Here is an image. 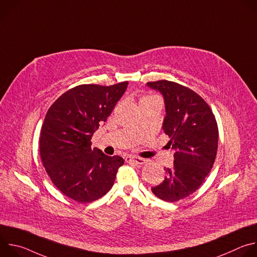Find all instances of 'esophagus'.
Instances as JSON below:
<instances>
[{"mask_svg": "<svg viewBox=\"0 0 257 257\" xmlns=\"http://www.w3.org/2000/svg\"><path fill=\"white\" fill-rule=\"evenodd\" d=\"M126 162L127 163H134V164H137V165H143L145 163H148V160L141 159V158H135V157H127Z\"/></svg>", "mask_w": 257, "mask_h": 257, "instance_id": "34e87169", "label": "esophagus"}]
</instances>
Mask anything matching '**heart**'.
Returning <instances> with one entry per match:
<instances>
[{
  "instance_id": "heart-1",
  "label": "heart",
  "mask_w": 257,
  "mask_h": 257,
  "mask_svg": "<svg viewBox=\"0 0 257 257\" xmlns=\"http://www.w3.org/2000/svg\"><path fill=\"white\" fill-rule=\"evenodd\" d=\"M159 99L157 96L155 95H146V96H143L141 99H140V104L143 103V102H146V101H151V100H157Z\"/></svg>"
}]
</instances>
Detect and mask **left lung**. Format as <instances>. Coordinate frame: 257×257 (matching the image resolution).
Returning a JSON list of instances; mask_svg holds the SVG:
<instances>
[{"label":"left lung","instance_id":"8db88e82","mask_svg":"<svg viewBox=\"0 0 257 257\" xmlns=\"http://www.w3.org/2000/svg\"><path fill=\"white\" fill-rule=\"evenodd\" d=\"M146 85L164 97L166 117L162 128L175 151L173 167L165 168V180L152 191L162 200L175 202L195 192L210 172L218 129L208 104L190 88L168 80Z\"/></svg>","mask_w":257,"mask_h":257}]
</instances>
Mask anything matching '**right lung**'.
Here are the masks:
<instances>
[{"label": "right lung", "instance_id": "add662e5", "mask_svg": "<svg viewBox=\"0 0 257 257\" xmlns=\"http://www.w3.org/2000/svg\"><path fill=\"white\" fill-rule=\"evenodd\" d=\"M128 82L83 84L63 93L49 108L40 138L43 165L55 186L69 198L92 202L112 188L119 157L91 149V137L112 114Z\"/></svg>", "mask_w": 257, "mask_h": 257}]
</instances>
